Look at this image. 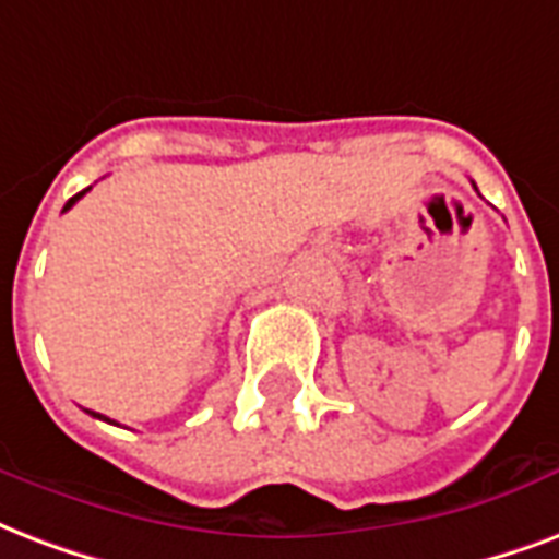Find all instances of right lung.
<instances>
[{"mask_svg":"<svg viewBox=\"0 0 559 559\" xmlns=\"http://www.w3.org/2000/svg\"><path fill=\"white\" fill-rule=\"evenodd\" d=\"M87 190H91V187H87ZM87 190H81V193H75V195H72V199H70V202H67V204H63V211H70V207H72V204H75V202H79V199H81V195H84V193H87ZM91 416H96V419H105V416H102V413H93V411H91ZM105 421H110V419H105Z\"/></svg>","mask_w":559,"mask_h":559,"instance_id":"right-lung-1","label":"right lung"}]
</instances>
